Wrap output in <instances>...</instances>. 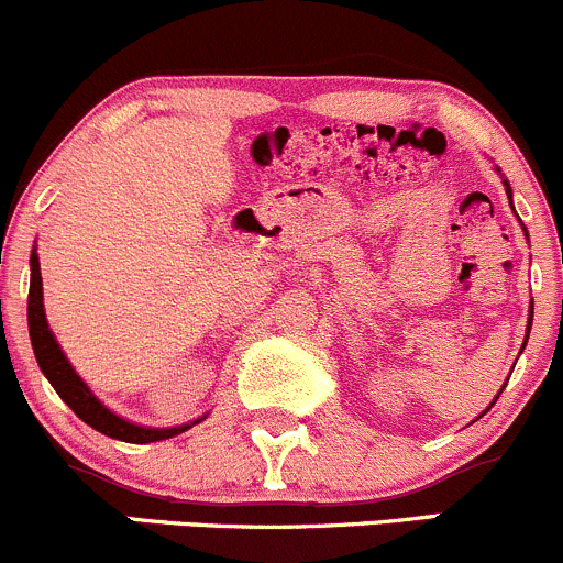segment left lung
<instances>
[{
  "label": "left lung",
  "mask_w": 563,
  "mask_h": 563,
  "mask_svg": "<svg viewBox=\"0 0 563 563\" xmlns=\"http://www.w3.org/2000/svg\"><path fill=\"white\" fill-rule=\"evenodd\" d=\"M504 187H507L509 203H512V187H509L507 179H504ZM531 321H533V302H531V316H528V332H531ZM526 340H528V334H526ZM523 349H526V343H523ZM493 402H496V400H493Z\"/></svg>",
  "instance_id": "8db88e82"
}]
</instances>
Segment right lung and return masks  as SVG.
Masks as SVG:
<instances>
[{
    "instance_id": "add662e5",
    "label": "right lung",
    "mask_w": 563,
    "mask_h": 563,
    "mask_svg": "<svg viewBox=\"0 0 563 563\" xmlns=\"http://www.w3.org/2000/svg\"><path fill=\"white\" fill-rule=\"evenodd\" d=\"M32 277H30V305H26V321H30V338L32 349H35V360L43 371V376L48 378L51 387L56 389V395L73 408L78 419L89 424V428L100 430L108 439L128 441V444H150V441H166L174 435L185 433L187 428L198 424L201 419L190 424H179V428H144V424H133L128 419L117 417L111 408H106L98 397L92 395V389L84 384V378L73 371V365L67 362L65 351L56 343L54 332L48 329L45 321V308H43V277H40V258L37 250H32Z\"/></svg>"
}]
</instances>
